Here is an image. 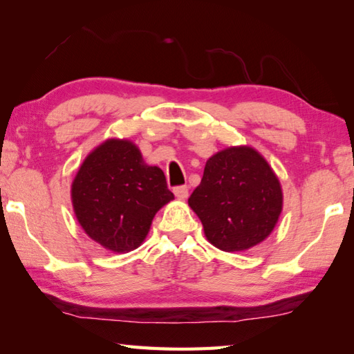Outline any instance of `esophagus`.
I'll return each instance as SVG.
<instances>
[{
    "mask_svg": "<svg viewBox=\"0 0 354 354\" xmlns=\"http://www.w3.org/2000/svg\"><path fill=\"white\" fill-rule=\"evenodd\" d=\"M173 194H175L179 200H185L189 196V187L187 185H178V187L173 189Z\"/></svg>",
    "mask_w": 354,
    "mask_h": 354,
    "instance_id": "34e87169",
    "label": "esophagus"
}]
</instances>
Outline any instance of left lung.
<instances>
[{
    "mask_svg": "<svg viewBox=\"0 0 354 354\" xmlns=\"http://www.w3.org/2000/svg\"><path fill=\"white\" fill-rule=\"evenodd\" d=\"M189 206L214 247L245 251L270 236L283 211V190L256 149L231 147L209 158Z\"/></svg>",
    "mask_w": 354,
    "mask_h": 354,
    "instance_id": "1",
    "label": "left lung"
}]
</instances>
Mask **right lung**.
<instances>
[{
  "label": "right lung",
  "instance_id": "right-lung-1",
  "mask_svg": "<svg viewBox=\"0 0 354 354\" xmlns=\"http://www.w3.org/2000/svg\"><path fill=\"white\" fill-rule=\"evenodd\" d=\"M165 175L133 142L109 139L87 156L71 184L76 218L92 241L128 253L145 241L156 212L171 201Z\"/></svg>",
  "mask_w": 354,
  "mask_h": 354
}]
</instances>
